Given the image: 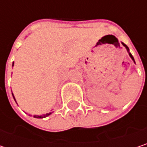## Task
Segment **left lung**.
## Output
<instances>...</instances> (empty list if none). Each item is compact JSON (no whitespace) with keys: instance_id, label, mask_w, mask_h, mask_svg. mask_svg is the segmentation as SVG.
Segmentation results:
<instances>
[{"instance_id":"obj_1","label":"left lung","mask_w":147,"mask_h":147,"mask_svg":"<svg viewBox=\"0 0 147 147\" xmlns=\"http://www.w3.org/2000/svg\"><path fill=\"white\" fill-rule=\"evenodd\" d=\"M123 46H124V47H126V49H127V50H128V52H129V47H127V45H126V44H124V43H123ZM129 56H130V57H131V59H132L133 60H134V57H133V56H132V54H131V53H129Z\"/></svg>"}]
</instances>
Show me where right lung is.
<instances>
[{
  "instance_id": "add662e5",
  "label": "right lung",
  "mask_w": 147,
  "mask_h": 147,
  "mask_svg": "<svg viewBox=\"0 0 147 147\" xmlns=\"http://www.w3.org/2000/svg\"><path fill=\"white\" fill-rule=\"evenodd\" d=\"M13 94V93H12ZM13 99H14L15 100V98L14 96H13ZM16 101V100H15ZM51 114V112H49V113H47V114H44V115H42V116H36V115H35L34 116V117H36V118H43V117H47V116H49Z\"/></svg>"
}]
</instances>
